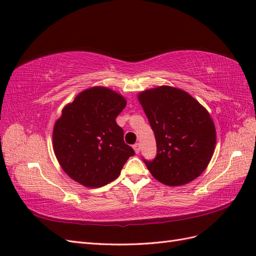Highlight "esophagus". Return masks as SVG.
Masks as SVG:
<instances>
[{
	"label": "esophagus",
	"mask_w": 256,
	"mask_h": 256,
	"mask_svg": "<svg viewBox=\"0 0 256 256\" xmlns=\"http://www.w3.org/2000/svg\"><path fill=\"white\" fill-rule=\"evenodd\" d=\"M133 148H134V150H135V153L138 154V153H140V145L138 143L134 144V145H133Z\"/></svg>",
	"instance_id": "esophagus-1"
}]
</instances>
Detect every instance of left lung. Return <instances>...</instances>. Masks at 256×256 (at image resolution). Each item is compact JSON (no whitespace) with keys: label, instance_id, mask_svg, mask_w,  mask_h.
I'll return each instance as SVG.
<instances>
[{"label":"left lung","instance_id":"obj_1","mask_svg":"<svg viewBox=\"0 0 256 256\" xmlns=\"http://www.w3.org/2000/svg\"><path fill=\"white\" fill-rule=\"evenodd\" d=\"M138 101L154 131L157 154L144 160L157 180L182 186L200 176L216 148V128L209 112L182 89L170 86L145 90Z\"/></svg>","mask_w":256,"mask_h":256}]
</instances>
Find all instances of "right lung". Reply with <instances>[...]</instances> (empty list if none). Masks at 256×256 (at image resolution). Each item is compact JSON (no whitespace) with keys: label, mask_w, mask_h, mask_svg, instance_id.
Returning <instances> with one entry per match:
<instances>
[{"label":"right lung","mask_w":256,"mask_h":256,"mask_svg":"<svg viewBox=\"0 0 256 256\" xmlns=\"http://www.w3.org/2000/svg\"><path fill=\"white\" fill-rule=\"evenodd\" d=\"M126 106L123 96L92 86L62 108L52 131V146L64 172L84 187L113 182L135 153L124 143L116 118Z\"/></svg>","instance_id":"1"}]
</instances>
